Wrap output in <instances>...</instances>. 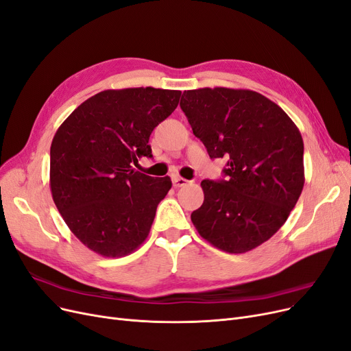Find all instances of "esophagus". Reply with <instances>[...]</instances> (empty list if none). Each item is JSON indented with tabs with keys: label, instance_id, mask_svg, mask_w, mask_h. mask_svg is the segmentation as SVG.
<instances>
[{
	"label": "esophagus",
	"instance_id": "esophagus-1",
	"mask_svg": "<svg viewBox=\"0 0 351 351\" xmlns=\"http://www.w3.org/2000/svg\"><path fill=\"white\" fill-rule=\"evenodd\" d=\"M189 183H190V181L186 180V178H183V177L173 176V184H174V187H184V186H187Z\"/></svg>",
	"mask_w": 351,
	"mask_h": 351
}]
</instances>
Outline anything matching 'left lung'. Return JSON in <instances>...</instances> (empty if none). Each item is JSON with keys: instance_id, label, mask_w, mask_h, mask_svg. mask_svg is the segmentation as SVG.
Masks as SVG:
<instances>
[{"instance_id": "8db88e82", "label": "left lung", "mask_w": 351, "mask_h": 351, "mask_svg": "<svg viewBox=\"0 0 351 351\" xmlns=\"http://www.w3.org/2000/svg\"><path fill=\"white\" fill-rule=\"evenodd\" d=\"M210 158H226L224 178L203 180L204 202L191 213L203 239L245 254L287 221L304 187V143L297 125L247 89L184 90L180 102Z\"/></svg>"}]
</instances>
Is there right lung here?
<instances>
[{
    "label": "right lung",
    "mask_w": 351,
    "mask_h": 351,
    "mask_svg": "<svg viewBox=\"0 0 351 351\" xmlns=\"http://www.w3.org/2000/svg\"><path fill=\"white\" fill-rule=\"evenodd\" d=\"M181 92L104 90L79 105L50 147L53 202L77 239L97 255H130L149 233L170 177L136 171L152 158L149 135L178 105Z\"/></svg>",
    "instance_id": "add662e5"
}]
</instances>
